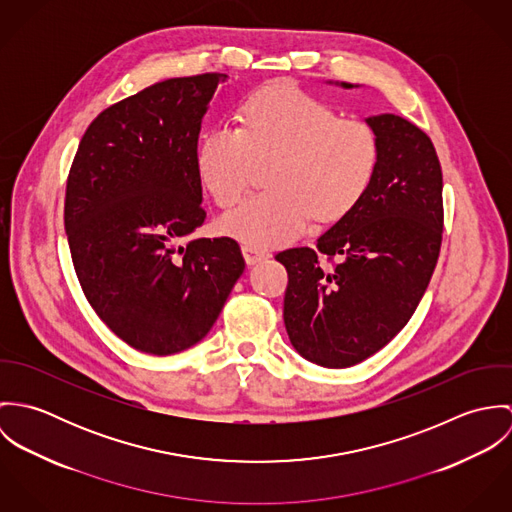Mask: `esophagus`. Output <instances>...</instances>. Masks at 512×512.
Returning <instances> with one entry per match:
<instances>
[{
	"label": "esophagus",
	"mask_w": 512,
	"mask_h": 512,
	"mask_svg": "<svg viewBox=\"0 0 512 512\" xmlns=\"http://www.w3.org/2000/svg\"><path fill=\"white\" fill-rule=\"evenodd\" d=\"M242 254H244L246 264H256V262H260V260H264V258L270 256L268 250H262V248L252 246V244H244V246H242Z\"/></svg>",
	"instance_id": "esophagus-1"
}]
</instances>
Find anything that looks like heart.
Here are the masks:
<instances>
[{
    "label": "heart",
    "mask_w": 512,
    "mask_h": 512,
    "mask_svg": "<svg viewBox=\"0 0 512 512\" xmlns=\"http://www.w3.org/2000/svg\"><path fill=\"white\" fill-rule=\"evenodd\" d=\"M272 191L246 199L220 228L254 246L290 242L309 220L335 222L366 195L378 167V142L365 122L339 118L290 82L268 84L242 104V128L217 126L201 142L197 173L220 209L248 191L269 165Z\"/></svg>",
    "instance_id": "1"
}]
</instances>
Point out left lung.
<instances>
[{"label":"left lung","mask_w":512,"mask_h":512,"mask_svg":"<svg viewBox=\"0 0 512 512\" xmlns=\"http://www.w3.org/2000/svg\"><path fill=\"white\" fill-rule=\"evenodd\" d=\"M366 124L378 142V167L363 201L315 248L276 256L288 270L290 341L307 361L327 368L357 365L400 333L426 293L441 248L443 177L432 140L394 114Z\"/></svg>","instance_id":"obj_1"}]
</instances>
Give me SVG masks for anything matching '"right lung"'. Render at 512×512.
I'll return each mask as SVG.
<instances>
[{
    "instance_id": "add662e5",
    "label": "right lung",
    "mask_w": 512,
    "mask_h": 512,
    "mask_svg": "<svg viewBox=\"0 0 512 512\" xmlns=\"http://www.w3.org/2000/svg\"><path fill=\"white\" fill-rule=\"evenodd\" d=\"M226 74L169 78L102 110L67 179L65 230L80 288L130 347L199 343L244 272L236 240L191 238L205 222L197 144Z\"/></svg>"
}]
</instances>
